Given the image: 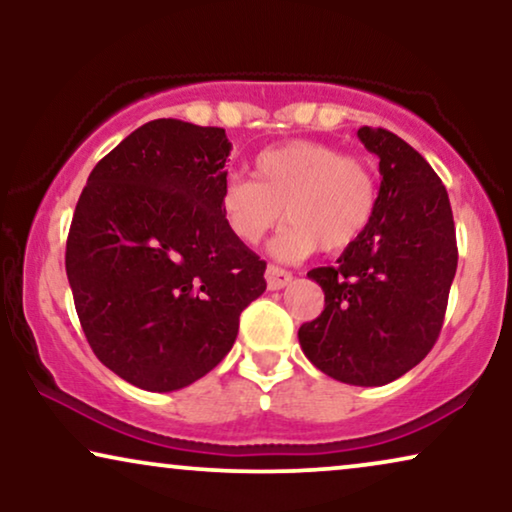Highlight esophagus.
<instances>
[{
    "instance_id": "esophagus-1",
    "label": "esophagus",
    "mask_w": 512,
    "mask_h": 512,
    "mask_svg": "<svg viewBox=\"0 0 512 512\" xmlns=\"http://www.w3.org/2000/svg\"><path fill=\"white\" fill-rule=\"evenodd\" d=\"M291 279H293V275H291L289 270L277 268V265H268V268H265V282H268V289L270 291L284 289V286L289 284Z\"/></svg>"
}]
</instances>
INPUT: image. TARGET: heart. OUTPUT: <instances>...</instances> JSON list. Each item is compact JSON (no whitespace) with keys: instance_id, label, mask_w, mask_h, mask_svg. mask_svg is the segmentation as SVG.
<instances>
[{"instance_id":"1","label":"heart","mask_w":512,"mask_h":512,"mask_svg":"<svg viewBox=\"0 0 512 512\" xmlns=\"http://www.w3.org/2000/svg\"><path fill=\"white\" fill-rule=\"evenodd\" d=\"M380 186L366 160L338 146L293 139L254 158V179L228 177L219 191V212L233 237L258 244L286 214L291 219L272 254L298 261L321 247L342 251L366 233L377 212Z\"/></svg>"}]
</instances>
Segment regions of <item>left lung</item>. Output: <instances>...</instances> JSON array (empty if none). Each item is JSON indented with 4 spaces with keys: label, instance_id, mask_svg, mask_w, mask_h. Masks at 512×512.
<instances>
[{
    "label": "left lung",
    "instance_id": "8db88e82",
    "mask_svg": "<svg viewBox=\"0 0 512 512\" xmlns=\"http://www.w3.org/2000/svg\"><path fill=\"white\" fill-rule=\"evenodd\" d=\"M359 139L380 158L377 212L338 263L307 272L326 305L298 340L333 380L382 387L436 345L459 254L450 198L433 167L384 128L363 125Z\"/></svg>",
    "mask_w": 512,
    "mask_h": 512
}]
</instances>
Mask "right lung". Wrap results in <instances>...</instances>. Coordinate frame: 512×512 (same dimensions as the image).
I'll return each instance as SVG.
<instances>
[{
  "instance_id": "add662e5",
  "label": "right lung",
  "mask_w": 512,
  "mask_h": 512,
  "mask_svg": "<svg viewBox=\"0 0 512 512\" xmlns=\"http://www.w3.org/2000/svg\"><path fill=\"white\" fill-rule=\"evenodd\" d=\"M223 128L144 123L109 151L76 202L65 268L97 359L146 391L188 387L230 352L265 291V261L219 212Z\"/></svg>"
}]
</instances>
